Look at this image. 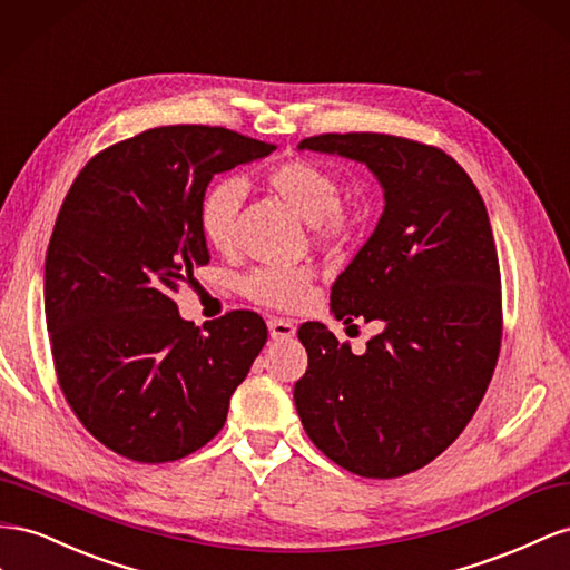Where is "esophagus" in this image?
<instances>
[{"label":"esophagus","mask_w":570,"mask_h":570,"mask_svg":"<svg viewBox=\"0 0 570 570\" xmlns=\"http://www.w3.org/2000/svg\"><path fill=\"white\" fill-rule=\"evenodd\" d=\"M267 327H269V336L274 341H286L296 334V327L294 322L291 320H284V317H269L267 320Z\"/></svg>","instance_id":"esophagus-1"}]
</instances>
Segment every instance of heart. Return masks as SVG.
<instances>
[{
    "label": "heart",
    "instance_id": "heart-1",
    "mask_svg": "<svg viewBox=\"0 0 570 570\" xmlns=\"http://www.w3.org/2000/svg\"><path fill=\"white\" fill-rule=\"evenodd\" d=\"M267 184L274 193L311 222L313 234L324 243H344L357 229V215L341 203L338 176L313 159H284L267 171ZM243 198V186L236 178H219L200 200L198 219L203 238L215 250H229L234 243V222ZM315 272L307 265L294 267H257L243 276L240 291L248 301L296 311L311 294Z\"/></svg>",
    "mask_w": 570,
    "mask_h": 570
}]
</instances>
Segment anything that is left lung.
<instances>
[{
  "mask_svg": "<svg viewBox=\"0 0 570 570\" xmlns=\"http://www.w3.org/2000/svg\"><path fill=\"white\" fill-rule=\"evenodd\" d=\"M315 150L363 161L384 213L332 286V313L380 322L355 355L320 322L298 330L294 386L313 444L361 478H401L453 444L478 411L501 346V276L475 184L444 150L386 134H322Z\"/></svg>",
  "mask_w": 570,
  "mask_h": 570,
  "instance_id": "8db88e82",
  "label": "left lung"
}]
</instances>
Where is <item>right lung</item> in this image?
Wrapping results in <instances>:
<instances>
[{
  "instance_id": "obj_1",
  "label": "right lung",
  "mask_w": 570,
  "mask_h": 570,
  "mask_svg": "<svg viewBox=\"0 0 570 570\" xmlns=\"http://www.w3.org/2000/svg\"><path fill=\"white\" fill-rule=\"evenodd\" d=\"M272 150L222 126H159L97 153L63 198L45 259L57 380L124 459L167 463L205 446L265 346L257 313H226L203 333L171 294L209 263L207 184Z\"/></svg>"
}]
</instances>
